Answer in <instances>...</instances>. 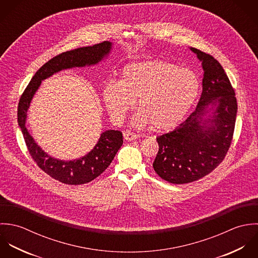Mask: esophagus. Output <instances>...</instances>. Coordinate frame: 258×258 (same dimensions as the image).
<instances>
[{"mask_svg":"<svg viewBox=\"0 0 258 258\" xmlns=\"http://www.w3.org/2000/svg\"><path fill=\"white\" fill-rule=\"evenodd\" d=\"M123 138L126 141H134V140L138 139V135H136L135 133H133L131 131H124L123 132Z\"/></svg>","mask_w":258,"mask_h":258,"instance_id":"obj_1","label":"esophagus"}]
</instances>
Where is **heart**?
<instances>
[{
	"instance_id": "heart-1",
	"label": "heart",
	"mask_w": 258,
	"mask_h": 258,
	"mask_svg": "<svg viewBox=\"0 0 258 258\" xmlns=\"http://www.w3.org/2000/svg\"><path fill=\"white\" fill-rule=\"evenodd\" d=\"M200 88L199 78L192 71L163 60H148L126 66L118 83L106 84L103 102L112 119L121 121L139 98L141 111L134 123L152 124L155 131L166 132L186 116Z\"/></svg>"
}]
</instances>
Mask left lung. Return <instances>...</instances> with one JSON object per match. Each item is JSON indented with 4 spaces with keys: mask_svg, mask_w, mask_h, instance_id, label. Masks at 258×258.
Here are the masks:
<instances>
[{
    "mask_svg": "<svg viewBox=\"0 0 258 258\" xmlns=\"http://www.w3.org/2000/svg\"><path fill=\"white\" fill-rule=\"evenodd\" d=\"M190 50L205 71L203 93L185 121L156 138L159 148L153 164L162 179L173 184L199 180L221 163L232 142L237 112L234 89L221 64L206 52ZM208 112L213 115L204 120Z\"/></svg>",
    "mask_w": 258,
    "mask_h": 258,
    "instance_id": "left-lung-1",
    "label": "left lung"
}]
</instances>
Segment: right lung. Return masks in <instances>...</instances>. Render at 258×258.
<instances>
[{"label": "right lung", "mask_w": 258, "mask_h": 258, "mask_svg": "<svg viewBox=\"0 0 258 258\" xmlns=\"http://www.w3.org/2000/svg\"><path fill=\"white\" fill-rule=\"evenodd\" d=\"M110 49L111 43L104 41L91 47L78 48L53 56L38 70L21 96L18 105V122L29 154L43 171L59 182L71 185L85 184L101 175L122 146V134L114 130L105 131L101 135L94 150L88 155L75 160H59L46 154L29 134L26 127L28 108L43 80L61 70L96 64L108 54Z\"/></svg>", "instance_id": "1"}]
</instances>
